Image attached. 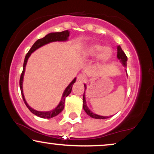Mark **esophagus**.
I'll return each mask as SVG.
<instances>
[{
    "label": "esophagus",
    "instance_id": "1",
    "mask_svg": "<svg viewBox=\"0 0 154 154\" xmlns=\"http://www.w3.org/2000/svg\"><path fill=\"white\" fill-rule=\"evenodd\" d=\"M85 75L83 74H79L77 76V81L81 82V83H83V82H85Z\"/></svg>",
    "mask_w": 154,
    "mask_h": 154
}]
</instances>
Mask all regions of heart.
<instances>
[{"mask_svg":"<svg viewBox=\"0 0 154 154\" xmlns=\"http://www.w3.org/2000/svg\"><path fill=\"white\" fill-rule=\"evenodd\" d=\"M113 51L111 48L104 47L99 43H92L87 46L83 52V56L86 59H92L97 57L99 64H106L111 60Z\"/></svg>","mask_w":154,"mask_h":154,"instance_id":"b5f03b06","label":"heart"}]
</instances>
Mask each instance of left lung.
Instances as JSON below:
<instances>
[{
  "mask_svg": "<svg viewBox=\"0 0 154 154\" xmlns=\"http://www.w3.org/2000/svg\"><path fill=\"white\" fill-rule=\"evenodd\" d=\"M117 57L119 60H120L124 66H127V61H128V57L126 56V54H125V52L123 51V50L121 49V46L119 45L117 47ZM126 73H127V71H126ZM85 86V90L86 88V85L85 84L84 85ZM83 109L85 110L86 113L88 116H90V117L93 118V119H108V116H99L96 113H92L91 111H90V109H88V107L87 106V104H86V102H85V92H84L83 94Z\"/></svg>",
  "mask_w": 154,
  "mask_h": 154,
  "instance_id": "left-lung-1",
  "label": "left lung"
}]
</instances>
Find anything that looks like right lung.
I'll return each instance as SVG.
<instances>
[{"label":"right lung","mask_w":154,"mask_h":154,"mask_svg":"<svg viewBox=\"0 0 154 154\" xmlns=\"http://www.w3.org/2000/svg\"><path fill=\"white\" fill-rule=\"evenodd\" d=\"M69 31L68 30L66 31H62V32H55V33H48V35H46L45 37L43 38L38 39V41H36L34 43V44L32 45V47L31 48V49L29 50V51L28 52V53L26 54V57H25L24 59V64H23V71L22 74H21L20 76V90H21V92H22V96L23 98V100L26 104V106H27L30 111L33 114H35L37 116L43 118V119H51V118H53L56 116H57L59 113H60L62 112L63 109L64 108V103H65V99L67 96H69V94L71 93V90H72V87L73 83L75 82V80L76 79H75L73 80L71 82V83L67 86V88L65 89L64 93L62 94V100H61L60 104H58V106L56 107L55 109H53L52 111H35L34 109L31 108L30 106H29V104H27V102L25 100L24 94H23V88H22V83H23V79H24V71H25V68H26V65L27 63V60L29 57H30L31 54L35 51V50L38 49L39 48L42 47L44 45H46V44L51 43V42H54V41H66L68 40V37L69 36Z\"/></svg>","instance_id":"obj_1"}]
</instances>
